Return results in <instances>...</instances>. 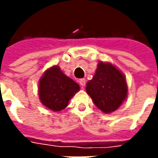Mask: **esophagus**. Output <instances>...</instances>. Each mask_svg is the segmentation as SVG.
<instances>
[{"instance_id": "34e87169", "label": "esophagus", "mask_w": 158, "mask_h": 158, "mask_svg": "<svg viewBox=\"0 0 158 158\" xmlns=\"http://www.w3.org/2000/svg\"><path fill=\"white\" fill-rule=\"evenodd\" d=\"M79 83H80V85L83 88L85 86V84H86V80L85 79H80L79 80Z\"/></svg>"}]
</instances>
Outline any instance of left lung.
I'll return each mask as SVG.
<instances>
[{"label":"left lung","mask_w":158,"mask_h":158,"mask_svg":"<svg viewBox=\"0 0 158 158\" xmlns=\"http://www.w3.org/2000/svg\"><path fill=\"white\" fill-rule=\"evenodd\" d=\"M86 91L95 106L105 113L117 110L127 95L124 75L111 63L100 61L93 78L87 82Z\"/></svg>","instance_id":"1"}]
</instances>
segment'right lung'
<instances>
[{"label":"right lung","mask_w":158,"mask_h":158,"mask_svg":"<svg viewBox=\"0 0 158 158\" xmlns=\"http://www.w3.org/2000/svg\"><path fill=\"white\" fill-rule=\"evenodd\" d=\"M80 89L79 85L65 76L58 66L50 68L41 77L39 95L41 103L54 112L65 109L70 98Z\"/></svg>","instance_id":"right-lung-1"}]
</instances>
